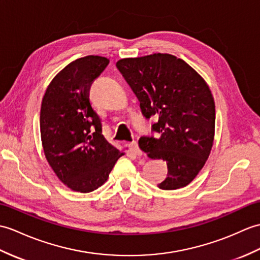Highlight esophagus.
Segmentation results:
<instances>
[{
  "instance_id": "1",
  "label": "esophagus",
  "mask_w": 260,
  "mask_h": 260,
  "mask_svg": "<svg viewBox=\"0 0 260 260\" xmlns=\"http://www.w3.org/2000/svg\"><path fill=\"white\" fill-rule=\"evenodd\" d=\"M128 147H129V149L132 150V153H134V154H135V155H137V156H141V155L143 154L142 149L140 148V146H138V144H137L136 142H132V143H129Z\"/></svg>"
}]
</instances>
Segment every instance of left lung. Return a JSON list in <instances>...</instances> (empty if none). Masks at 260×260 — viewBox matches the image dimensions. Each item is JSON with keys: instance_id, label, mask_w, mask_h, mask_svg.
Here are the masks:
<instances>
[{"instance_id": "obj_1", "label": "left lung", "mask_w": 260, "mask_h": 260, "mask_svg": "<svg viewBox=\"0 0 260 260\" xmlns=\"http://www.w3.org/2000/svg\"><path fill=\"white\" fill-rule=\"evenodd\" d=\"M116 68L140 101L146 119L155 116L152 133L142 136L141 149L167 162L160 189L188 185L206 162L215 135V102L208 85L185 61L171 54L123 58Z\"/></svg>"}]
</instances>
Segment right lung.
I'll return each mask as SVG.
<instances>
[{
    "label": "right lung",
    "mask_w": 260,
    "mask_h": 260,
    "mask_svg": "<svg viewBox=\"0 0 260 260\" xmlns=\"http://www.w3.org/2000/svg\"><path fill=\"white\" fill-rule=\"evenodd\" d=\"M106 57L77 58L53 78L41 106L45 157L62 183L89 192L104 184L123 155L103 135L102 119L89 101V88L105 70Z\"/></svg>",
    "instance_id": "1"
}]
</instances>
